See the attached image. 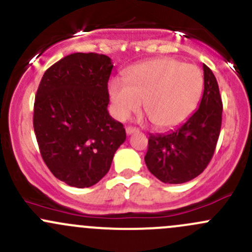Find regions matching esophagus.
Masks as SVG:
<instances>
[{
    "mask_svg": "<svg viewBox=\"0 0 252 252\" xmlns=\"http://www.w3.org/2000/svg\"><path fill=\"white\" fill-rule=\"evenodd\" d=\"M126 134H128V135H131V134H134V133H138L139 130L136 128H133V126H126Z\"/></svg>",
    "mask_w": 252,
    "mask_h": 252,
    "instance_id": "34e87169",
    "label": "esophagus"
}]
</instances>
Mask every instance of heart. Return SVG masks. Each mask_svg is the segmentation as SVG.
Segmentation results:
<instances>
[{"instance_id": "obj_1", "label": "heart", "mask_w": 252, "mask_h": 252, "mask_svg": "<svg viewBox=\"0 0 252 252\" xmlns=\"http://www.w3.org/2000/svg\"><path fill=\"white\" fill-rule=\"evenodd\" d=\"M126 83L114 79L110 96L117 118L126 119L139 111L159 130L178 126L189 118L201 97L204 78L197 67L173 60L156 58L134 65Z\"/></svg>"}]
</instances>
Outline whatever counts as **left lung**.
I'll return each instance as SVG.
<instances>
[{
    "instance_id": "8db88e82",
    "label": "left lung",
    "mask_w": 252,
    "mask_h": 252,
    "mask_svg": "<svg viewBox=\"0 0 252 252\" xmlns=\"http://www.w3.org/2000/svg\"><path fill=\"white\" fill-rule=\"evenodd\" d=\"M204 68V95L185 123L167 134L149 136L145 163L157 179L182 184L201 174L210 163L222 126V98L215 74Z\"/></svg>"
}]
</instances>
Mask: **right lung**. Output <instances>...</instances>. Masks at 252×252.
Listing matches in <instances>:
<instances>
[{
	"label": "right lung",
	"mask_w": 252,
	"mask_h": 252,
	"mask_svg": "<svg viewBox=\"0 0 252 252\" xmlns=\"http://www.w3.org/2000/svg\"><path fill=\"white\" fill-rule=\"evenodd\" d=\"M111 58L72 53L51 65L34 102V131L52 174L65 184L89 188L107 172L126 141L123 124L107 111Z\"/></svg>",
	"instance_id": "right-lung-1"
}]
</instances>
